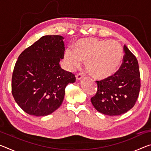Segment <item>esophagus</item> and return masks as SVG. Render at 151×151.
Returning <instances> with one entry per match:
<instances>
[{"label": "esophagus", "mask_w": 151, "mask_h": 151, "mask_svg": "<svg viewBox=\"0 0 151 151\" xmlns=\"http://www.w3.org/2000/svg\"><path fill=\"white\" fill-rule=\"evenodd\" d=\"M84 76H85V75H84L83 73H78L77 75H76V80L78 81V80H81V79L84 78Z\"/></svg>", "instance_id": "34e87169"}]
</instances>
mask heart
I'll return each mask as SVG.
<instances>
[{"label":"heart","mask_w":151,"mask_h":151,"mask_svg":"<svg viewBox=\"0 0 151 151\" xmlns=\"http://www.w3.org/2000/svg\"><path fill=\"white\" fill-rule=\"evenodd\" d=\"M75 52L67 49L65 59L68 68L75 69L86 62L88 73L99 80L111 77L119 70L122 57V49L114 40L106 41L86 38L78 40L75 45Z\"/></svg>","instance_id":"obj_1"}]
</instances>
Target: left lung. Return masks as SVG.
Listing matches in <instances>:
<instances>
[{
	"instance_id": "left-lung-1",
	"label": "left lung",
	"mask_w": 151,
	"mask_h": 151,
	"mask_svg": "<svg viewBox=\"0 0 151 151\" xmlns=\"http://www.w3.org/2000/svg\"><path fill=\"white\" fill-rule=\"evenodd\" d=\"M124 55L119 70L109 78L96 81L98 89L91 98L97 111L105 115L124 114L134 106L140 88L139 63L124 45Z\"/></svg>"
}]
</instances>
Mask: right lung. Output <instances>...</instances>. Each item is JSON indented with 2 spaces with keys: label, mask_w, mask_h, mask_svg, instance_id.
Masks as SVG:
<instances>
[{
  "label": "right lung",
  "mask_w": 151,
  "mask_h": 151,
  "mask_svg": "<svg viewBox=\"0 0 151 151\" xmlns=\"http://www.w3.org/2000/svg\"><path fill=\"white\" fill-rule=\"evenodd\" d=\"M64 38L43 36L19 55L12 77V93L16 103L27 113L47 116L59 108L68 83L75 75L61 68Z\"/></svg>",
  "instance_id": "obj_1"
}]
</instances>
